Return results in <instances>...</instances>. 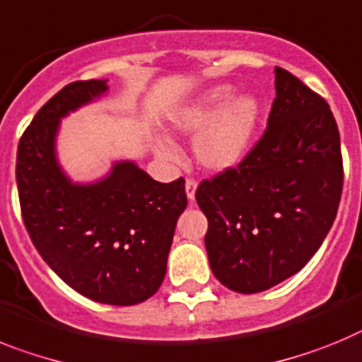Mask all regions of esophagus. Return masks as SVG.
I'll list each match as a JSON object with an SVG mask.
<instances>
[{"mask_svg": "<svg viewBox=\"0 0 362 362\" xmlns=\"http://www.w3.org/2000/svg\"><path fill=\"white\" fill-rule=\"evenodd\" d=\"M194 193H197V182H194L193 178H187V180H185V194H187V200L193 202Z\"/></svg>", "mask_w": 362, "mask_h": 362, "instance_id": "1", "label": "esophagus"}]
</instances>
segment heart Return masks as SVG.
I'll return each instance as SVG.
<instances>
[{
	"label": "heart",
	"instance_id": "b5f03b06",
	"mask_svg": "<svg viewBox=\"0 0 362 362\" xmlns=\"http://www.w3.org/2000/svg\"><path fill=\"white\" fill-rule=\"evenodd\" d=\"M231 86H216L194 102L182 107L171 118L175 131L197 134L193 153L204 169L224 173L240 163L259 127L262 107L253 94H235ZM155 153L163 162H177V147L165 138L155 142Z\"/></svg>",
	"mask_w": 362,
	"mask_h": 362
}]
</instances>
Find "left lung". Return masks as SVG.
Masks as SVG:
<instances>
[{
    "label": "left lung",
    "instance_id": "left-lung-1",
    "mask_svg": "<svg viewBox=\"0 0 362 362\" xmlns=\"http://www.w3.org/2000/svg\"><path fill=\"white\" fill-rule=\"evenodd\" d=\"M268 129L238 168L204 180L209 266L238 293L269 290L304 268L337 215L341 138L328 103L275 67Z\"/></svg>",
    "mask_w": 362,
    "mask_h": 362
}]
</instances>
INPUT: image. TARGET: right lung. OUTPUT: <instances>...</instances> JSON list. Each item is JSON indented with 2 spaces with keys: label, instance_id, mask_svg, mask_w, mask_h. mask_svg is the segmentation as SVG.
I'll return each mask as SVG.
<instances>
[{
  "label": "right lung",
  "instance_id": "1",
  "mask_svg": "<svg viewBox=\"0 0 362 362\" xmlns=\"http://www.w3.org/2000/svg\"><path fill=\"white\" fill-rule=\"evenodd\" d=\"M107 80L74 81L37 111L18 146L16 182L25 228L50 269L83 297L133 306L162 284L184 178L156 182L134 160H118L93 182H74L58 160L59 125L105 96Z\"/></svg>",
  "mask_w": 362,
  "mask_h": 362
}]
</instances>
